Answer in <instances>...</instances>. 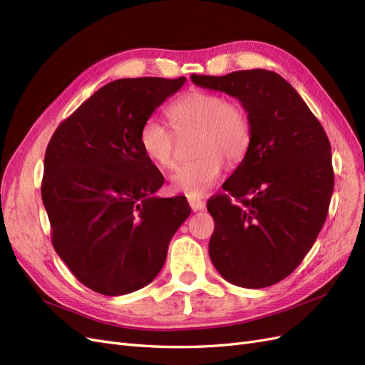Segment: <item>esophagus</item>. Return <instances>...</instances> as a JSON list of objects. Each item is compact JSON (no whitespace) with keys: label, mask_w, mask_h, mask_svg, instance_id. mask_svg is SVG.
<instances>
[{"label":"esophagus","mask_w":365,"mask_h":365,"mask_svg":"<svg viewBox=\"0 0 365 365\" xmlns=\"http://www.w3.org/2000/svg\"><path fill=\"white\" fill-rule=\"evenodd\" d=\"M189 204L193 212H201L205 208V202L202 200H197V197H189Z\"/></svg>","instance_id":"1"}]
</instances>
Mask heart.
Here are the masks:
<instances>
[{"label": "heart", "mask_w": 365, "mask_h": 365, "mask_svg": "<svg viewBox=\"0 0 365 365\" xmlns=\"http://www.w3.org/2000/svg\"><path fill=\"white\" fill-rule=\"evenodd\" d=\"M169 117L178 135L196 132L195 160L180 165L172 175L173 190L192 197L212 190L224 170V161L235 168L245 160L252 129L244 106L227 102L217 93L193 90L169 106ZM157 115L145 120L140 129L143 153L161 169H172L178 137Z\"/></svg>", "instance_id": "b5f03b06"}]
</instances>
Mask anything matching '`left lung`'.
Returning <instances> with one entry per match:
<instances>
[{
    "label": "left lung",
    "mask_w": 365,
    "mask_h": 365,
    "mask_svg": "<svg viewBox=\"0 0 365 365\" xmlns=\"http://www.w3.org/2000/svg\"><path fill=\"white\" fill-rule=\"evenodd\" d=\"M192 82L237 98L252 140L245 160L210 197L208 254L240 288H267L302 263L322 231L334 192L330 143L291 83L268 70L192 74Z\"/></svg>",
    "instance_id": "1"
}]
</instances>
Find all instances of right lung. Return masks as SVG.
I'll use <instances>...</instances> for the list:
<instances>
[{"mask_svg": "<svg viewBox=\"0 0 365 365\" xmlns=\"http://www.w3.org/2000/svg\"><path fill=\"white\" fill-rule=\"evenodd\" d=\"M184 82H109L48 143L41 195L53 247L76 279L98 294L125 295L149 284L190 216L185 196H153L164 178L140 148L141 125Z\"/></svg>", "mask_w": 365, "mask_h": 365, "instance_id": "right-lung-1", "label": "right lung"}]
</instances>
